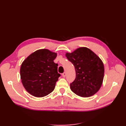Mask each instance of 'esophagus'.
I'll use <instances>...</instances> for the list:
<instances>
[{
	"label": "esophagus",
	"instance_id": "esophagus-1",
	"mask_svg": "<svg viewBox=\"0 0 126 126\" xmlns=\"http://www.w3.org/2000/svg\"><path fill=\"white\" fill-rule=\"evenodd\" d=\"M62 76H63V77H65L66 76V72H64L62 74Z\"/></svg>",
	"mask_w": 126,
	"mask_h": 126
}]
</instances>
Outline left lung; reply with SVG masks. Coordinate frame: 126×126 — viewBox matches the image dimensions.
<instances>
[{
    "mask_svg": "<svg viewBox=\"0 0 126 126\" xmlns=\"http://www.w3.org/2000/svg\"><path fill=\"white\" fill-rule=\"evenodd\" d=\"M66 56L74 64L76 78L70 84L72 92L79 96L89 97L100 89L104 77V66L96 54L86 47H80Z\"/></svg>",
    "mask_w": 126,
    "mask_h": 126,
    "instance_id": "8db88e82",
    "label": "left lung"
}]
</instances>
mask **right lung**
Listing matches in <instances>:
<instances>
[{
	"label": "right lung",
	"instance_id": "obj_1",
	"mask_svg": "<svg viewBox=\"0 0 126 126\" xmlns=\"http://www.w3.org/2000/svg\"><path fill=\"white\" fill-rule=\"evenodd\" d=\"M57 54L48 49L36 50L22 62L20 78L25 89L32 96L43 97L54 90L60 74L54 63Z\"/></svg>",
	"mask_w": 126,
	"mask_h": 126
}]
</instances>
